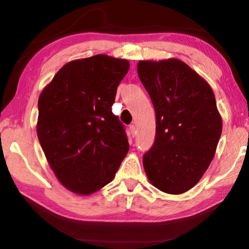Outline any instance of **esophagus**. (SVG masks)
I'll use <instances>...</instances> for the list:
<instances>
[{
	"label": "esophagus",
	"instance_id": "34e87169",
	"mask_svg": "<svg viewBox=\"0 0 249 249\" xmlns=\"http://www.w3.org/2000/svg\"><path fill=\"white\" fill-rule=\"evenodd\" d=\"M129 130H130L131 136H135V134H136V125L135 124H131L130 127H129Z\"/></svg>",
	"mask_w": 249,
	"mask_h": 249
}]
</instances>
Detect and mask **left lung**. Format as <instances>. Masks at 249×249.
Wrapping results in <instances>:
<instances>
[{"mask_svg":"<svg viewBox=\"0 0 249 249\" xmlns=\"http://www.w3.org/2000/svg\"><path fill=\"white\" fill-rule=\"evenodd\" d=\"M137 72L156 117L154 144L142 158L146 175L161 192L186 193L209 168L222 132L215 96L178 59L139 61Z\"/></svg>","mask_w":249,"mask_h":249,"instance_id":"left-lung-1","label":"left lung"}]
</instances>
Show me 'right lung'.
<instances>
[{"label":"right lung","mask_w":249,"mask_h":249,"mask_svg":"<svg viewBox=\"0 0 249 249\" xmlns=\"http://www.w3.org/2000/svg\"><path fill=\"white\" fill-rule=\"evenodd\" d=\"M124 59L98 54L67 63L38 98L37 136L47 162L70 192L90 195L113 180L129 151L112 113Z\"/></svg>","instance_id":"add662e5"}]
</instances>
